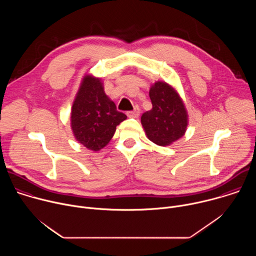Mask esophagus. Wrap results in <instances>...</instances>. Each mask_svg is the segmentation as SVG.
<instances>
[{
  "label": "esophagus",
  "mask_w": 256,
  "mask_h": 256,
  "mask_svg": "<svg viewBox=\"0 0 256 256\" xmlns=\"http://www.w3.org/2000/svg\"><path fill=\"white\" fill-rule=\"evenodd\" d=\"M126 116L128 118H138V116H140V109H138V107H136L132 112H128Z\"/></svg>",
  "instance_id": "1"
}]
</instances>
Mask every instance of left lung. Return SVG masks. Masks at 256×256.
Wrapping results in <instances>:
<instances>
[{
  "mask_svg": "<svg viewBox=\"0 0 256 256\" xmlns=\"http://www.w3.org/2000/svg\"><path fill=\"white\" fill-rule=\"evenodd\" d=\"M149 95L153 107L142 116L140 122L148 138L165 147L184 136L188 110L175 88L166 82H155Z\"/></svg>",
  "mask_w": 256,
  "mask_h": 256,
  "instance_id": "left-lung-1",
  "label": "left lung"
}]
</instances>
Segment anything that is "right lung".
I'll return each mask as SVG.
<instances>
[{"mask_svg":"<svg viewBox=\"0 0 256 256\" xmlns=\"http://www.w3.org/2000/svg\"><path fill=\"white\" fill-rule=\"evenodd\" d=\"M126 116L116 110L100 78L86 74L72 102L70 128L75 138L89 150L100 151L112 138Z\"/></svg>","mask_w":256,"mask_h":256,"instance_id":"1","label":"right lung"}]
</instances>
